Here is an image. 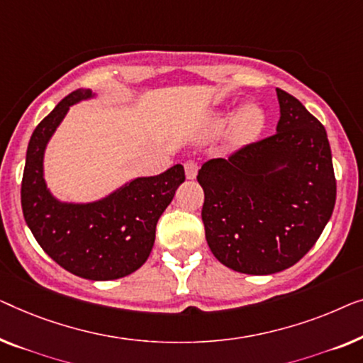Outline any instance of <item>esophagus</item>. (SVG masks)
<instances>
[{
    "label": "esophagus",
    "instance_id": "obj_1",
    "mask_svg": "<svg viewBox=\"0 0 363 363\" xmlns=\"http://www.w3.org/2000/svg\"><path fill=\"white\" fill-rule=\"evenodd\" d=\"M184 169H186V176L187 179H194L197 176L199 171V162L196 160H189L184 162Z\"/></svg>",
    "mask_w": 363,
    "mask_h": 363
}]
</instances>
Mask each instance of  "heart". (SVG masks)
<instances>
[{"label":"heart","instance_id":"1","mask_svg":"<svg viewBox=\"0 0 363 363\" xmlns=\"http://www.w3.org/2000/svg\"><path fill=\"white\" fill-rule=\"evenodd\" d=\"M230 116H220L217 120L218 125H225ZM264 123V115L263 111L258 108V106L250 105L247 108L242 110V113L238 115L237 123H235V131L240 138H253L255 135H258L263 128Z\"/></svg>","mask_w":363,"mask_h":363}]
</instances>
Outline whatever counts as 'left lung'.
<instances>
[{"label":"left lung","instance_id":"8db88e82","mask_svg":"<svg viewBox=\"0 0 363 363\" xmlns=\"http://www.w3.org/2000/svg\"><path fill=\"white\" fill-rule=\"evenodd\" d=\"M277 94V133L228 160L207 161L197 174L208 248L222 264L247 274H273L298 263L335 206L328 133L298 99L281 89Z\"/></svg>","mask_w":363,"mask_h":363}]
</instances>
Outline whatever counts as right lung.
Here are the masks:
<instances>
[{
  "instance_id": "obj_1",
  "label": "right lung",
  "mask_w": 363,
  "mask_h": 363,
  "mask_svg": "<svg viewBox=\"0 0 363 363\" xmlns=\"http://www.w3.org/2000/svg\"><path fill=\"white\" fill-rule=\"evenodd\" d=\"M90 95V90L72 91L35 126L23 172L21 207L34 238L55 263L75 277L108 281L143 267L155 245L156 223L186 174L176 164L160 176L133 181L100 202L55 201L43 177L45 145L69 106Z\"/></svg>"
}]
</instances>
